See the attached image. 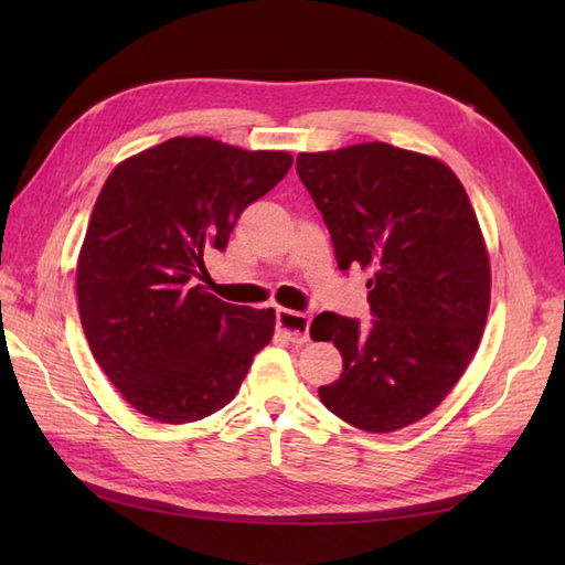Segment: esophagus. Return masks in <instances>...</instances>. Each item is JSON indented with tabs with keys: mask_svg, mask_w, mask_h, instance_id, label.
<instances>
[{
	"mask_svg": "<svg viewBox=\"0 0 565 565\" xmlns=\"http://www.w3.org/2000/svg\"><path fill=\"white\" fill-rule=\"evenodd\" d=\"M308 328H310L308 313H296V310H289V308H276V330H279L291 344H306L310 338Z\"/></svg>",
	"mask_w": 565,
	"mask_h": 565,
	"instance_id": "34e87169",
	"label": "esophagus"
}]
</instances>
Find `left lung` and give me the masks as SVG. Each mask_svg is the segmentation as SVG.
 <instances>
[{"label": "left lung", "mask_w": 565, "mask_h": 565, "mask_svg": "<svg viewBox=\"0 0 565 565\" xmlns=\"http://www.w3.org/2000/svg\"><path fill=\"white\" fill-rule=\"evenodd\" d=\"M296 172L326 221L340 269L362 267L371 320L320 313L310 338L342 354L320 386L330 413L366 431H395L447 398L483 338L490 259L476 211L447 164L362 142L301 152Z\"/></svg>", "instance_id": "1"}]
</instances>
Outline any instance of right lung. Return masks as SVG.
<instances>
[{
  "label": "right lung",
  "mask_w": 565,
  "mask_h": 565,
  "mask_svg": "<svg viewBox=\"0 0 565 565\" xmlns=\"http://www.w3.org/2000/svg\"><path fill=\"white\" fill-rule=\"evenodd\" d=\"M291 162L281 150L170 138L106 179L79 249V320L97 364L138 413L164 425L213 415L269 344L271 308L225 303L196 279Z\"/></svg>",
  "instance_id": "add662e5"
}]
</instances>
